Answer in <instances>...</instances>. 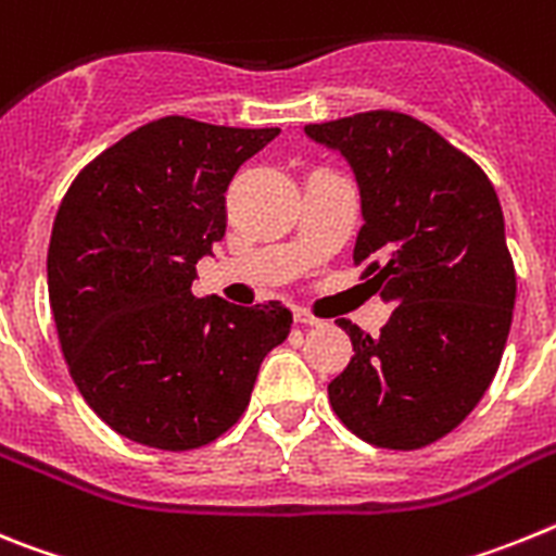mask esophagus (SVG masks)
Returning a JSON list of instances; mask_svg holds the SVG:
<instances>
[{
	"label": "esophagus",
	"instance_id": "esophagus-1",
	"mask_svg": "<svg viewBox=\"0 0 556 556\" xmlns=\"http://www.w3.org/2000/svg\"><path fill=\"white\" fill-rule=\"evenodd\" d=\"M296 321H299V325H321V318H318V316H313V313L311 311H296Z\"/></svg>",
	"mask_w": 556,
	"mask_h": 556
}]
</instances>
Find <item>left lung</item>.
<instances>
[{"instance_id": "1", "label": "left lung", "mask_w": 556, "mask_h": 556, "mask_svg": "<svg viewBox=\"0 0 556 556\" xmlns=\"http://www.w3.org/2000/svg\"><path fill=\"white\" fill-rule=\"evenodd\" d=\"M355 173V263L392 318L380 336L338 321L352 361L332 412L369 445L414 451L451 433L490 389L515 307V265L495 187L479 164L397 111L305 125Z\"/></svg>"}]
</instances>
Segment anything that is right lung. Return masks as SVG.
Segmentation results:
<instances>
[{"label":"right lung","instance_id":"right-lung-1","mask_svg":"<svg viewBox=\"0 0 556 556\" xmlns=\"http://www.w3.org/2000/svg\"><path fill=\"white\" fill-rule=\"evenodd\" d=\"M277 134L162 117L100 153L58 206L47 251L58 338L77 392L119 437L210 445L291 332L282 302L192 296L198 260L226 235L229 181Z\"/></svg>","mask_w":556,"mask_h":556}]
</instances>
